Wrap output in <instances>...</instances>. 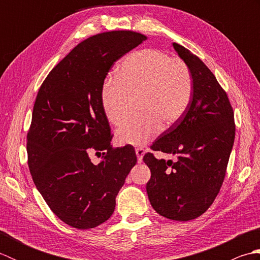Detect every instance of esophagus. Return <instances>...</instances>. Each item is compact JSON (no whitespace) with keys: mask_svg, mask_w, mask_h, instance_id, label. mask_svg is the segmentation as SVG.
<instances>
[{"mask_svg":"<svg viewBox=\"0 0 260 260\" xmlns=\"http://www.w3.org/2000/svg\"><path fill=\"white\" fill-rule=\"evenodd\" d=\"M135 152H136V155H137V161H139V163H141L143 161V155H144V152H145L144 148L136 147Z\"/></svg>","mask_w":260,"mask_h":260,"instance_id":"obj_1","label":"esophagus"}]
</instances>
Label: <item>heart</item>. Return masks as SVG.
Returning a JSON list of instances; mask_svg holds the SVG:
<instances>
[{"instance_id": "1", "label": "heart", "mask_w": 260, "mask_h": 260, "mask_svg": "<svg viewBox=\"0 0 260 260\" xmlns=\"http://www.w3.org/2000/svg\"><path fill=\"white\" fill-rule=\"evenodd\" d=\"M193 79L187 64L156 49H144L125 57L116 78L105 82L101 92L106 118L119 125L128 113L129 97L137 98L140 114L126 119L116 131L124 145H142L157 132L175 124L189 108Z\"/></svg>"}]
</instances>
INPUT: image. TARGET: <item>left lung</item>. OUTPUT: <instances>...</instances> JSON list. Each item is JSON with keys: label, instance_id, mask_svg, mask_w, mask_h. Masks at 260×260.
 I'll use <instances>...</instances> for the list:
<instances>
[{"label": "left lung", "instance_id": "1", "mask_svg": "<svg viewBox=\"0 0 260 260\" xmlns=\"http://www.w3.org/2000/svg\"><path fill=\"white\" fill-rule=\"evenodd\" d=\"M173 47L189 67L193 95L184 115L158 136L151 150L176 155L157 159L146 153V184L155 211L175 221L200 217L221 189L233 150L236 125L227 92L202 60L178 43Z\"/></svg>", "mask_w": 260, "mask_h": 260}]
</instances>
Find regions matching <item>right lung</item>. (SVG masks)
I'll return each instance as SVG.
<instances>
[{"label": "right lung", "instance_id": "right-lung-1", "mask_svg": "<svg viewBox=\"0 0 260 260\" xmlns=\"http://www.w3.org/2000/svg\"><path fill=\"white\" fill-rule=\"evenodd\" d=\"M146 39L129 30L87 38L38 91L26 135L27 165L51 211L74 228H95L110 218L116 196L137 162L132 145H110L101 92L113 64ZM91 150L103 152L99 165L91 162Z\"/></svg>", "mask_w": 260, "mask_h": 260}]
</instances>
